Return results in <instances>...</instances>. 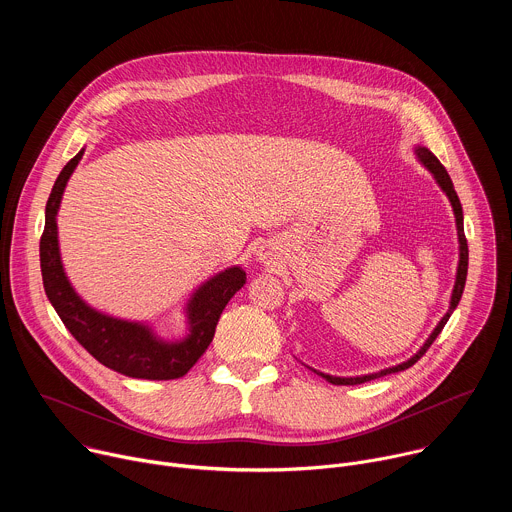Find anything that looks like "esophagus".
Instances as JSON below:
<instances>
[{"instance_id":"1","label":"esophagus","mask_w":512,"mask_h":512,"mask_svg":"<svg viewBox=\"0 0 512 512\" xmlns=\"http://www.w3.org/2000/svg\"><path fill=\"white\" fill-rule=\"evenodd\" d=\"M257 259H259V263H263V265H271V263H273V251H271L269 247H263V249L257 253Z\"/></svg>"}]
</instances>
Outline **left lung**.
Wrapping results in <instances>:
<instances>
[{
	"label": "left lung",
	"instance_id": "obj_1",
	"mask_svg": "<svg viewBox=\"0 0 512 512\" xmlns=\"http://www.w3.org/2000/svg\"><path fill=\"white\" fill-rule=\"evenodd\" d=\"M415 158L423 164V168L433 176L435 184L442 188V192L448 196L450 204H452V210H454V218H456V231H458V269H456V281H454V289H452V298H450V308L448 312L444 314V318L437 322V326L431 330V334L427 336V340L423 342V346H419V350L407 358L405 362H399L395 364V367H389V369H383V371H377V373H369V375H360V377H334V375H326V373H320L312 367H308L312 373L320 375L322 379H326L328 383L332 385H360V383H367V381H373V379H379V377H385V375H391V373H399V371H405L409 367H413V364L425 354V350L431 346V342L440 336V332L444 330L446 322L450 320V316L454 314L456 306L460 304V298H462V291H464V285H466V275H468V243H466V235H464V212H462V204H460V198L454 190V184H452V178L450 174L446 172V168L440 164V160H437L427 148H423V145H415Z\"/></svg>",
	"mask_w": 512,
	"mask_h": 512
}]
</instances>
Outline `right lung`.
<instances>
[{
    "instance_id": "1",
    "label": "right lung",
    "mask_w": 512,
    "mask_h": 512,
    "mask_svg": "<svg viewBox=\"0 0 512 512\" xmlns=\"http://www.w3.org/2000/svg\"><path fill=\"white\" fill-rule=\"evenodd\" d=\"M83 154L85 148L62 168L46 202V221L40 239V269L46 296L68 332L107 369L131 379H180L212 342L218 318L245 285L247 273L233 265L200 283L184 308L186 334L176 340L160 336L148 322L117 318L89 306L64 271L56 223L64 188Z\"/></svg>"
}]
</instances>
